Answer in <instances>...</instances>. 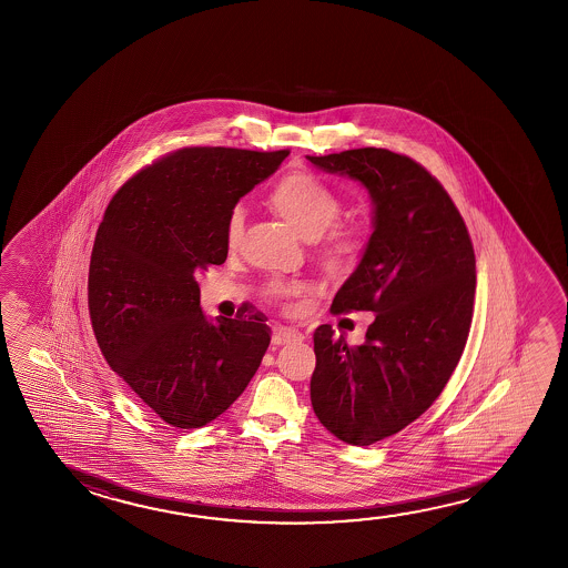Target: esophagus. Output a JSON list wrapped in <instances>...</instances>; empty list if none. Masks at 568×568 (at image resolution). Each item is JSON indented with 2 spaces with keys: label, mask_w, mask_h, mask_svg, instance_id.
<instances>
[{
  "label": "esophagus",
  "mask_w": 568,
  "mask_h": 568,
  "mask_svg": "<svg viewBox=\"0 0 568 568\" xmlns=\"http://www.w3.org/2000/svg\"><path fill=\"white\" fill-rule=\"evenodd\" d=\"M298 341H303V335L295 328L277 327L273 331V343L275 345H293Z\"/></svg>",
  "instance_id": "34e87169"
}]
</instances>
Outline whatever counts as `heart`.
<instances>
[{"label": "heart", "mask_w": 568, "mask_h": 568, "mask_svg": "<svg viewBox=\"0 0 568 568\" xmlns=\"http://www.w3.org/2000/svg\"><path fill=\"white\" fill-rule=\"evenodd\" d=\"M270 203L273 210L297 231L303 240H318L338 220L343 203L327 183L307 171L288 173L271 190ZM243 235V210L231 211L225 225V241L235 247ZM367 247V233L361 227H333L327 231L321 253L328 263H355ZM277 293L291 295L288 288L275 287Z\"/></svg>", "instance_id": "heart-1"}]
</instances>
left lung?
<instances>
[{"label": "left lung", "mask_w": 568, "mask_h": 568, "mask_svg": "<svg viewBox=\"0 0 568 568\" xmlns=\"http://www.w3.org/2000/svg\"><path fill=\"white\" fill-rule=\"evenodd\" d=\"M307 160L358 181L373 203L367 247L331 311L375 318L357 347L317 327L311 377L321 425L368 447L420 417L457 367L473 321L475 251L447 191L407 155L363 148Z\"/></svg>", "instance_id": "left-lung-1"}]
</instances>
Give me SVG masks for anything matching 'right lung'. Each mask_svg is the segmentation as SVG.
<instances>
[{
	"instance_id": "right-lung-1",
	"label": "right lung",
	"mask_w": 568,
	"mask_h": 568,
	"mask_svg": "<svg viewBox=\"0 0 568 568\" xmlns=\"http://www.w3.org/2000/svg\"><path fill=\"white\" fill-rule=\"evenodd\" d=\"M287 155L181 150L133 175L105 210L88 281L93 333L110 367L171 427L225 413L270 347L260 315L205 317L195 275L225 263L231 211Z\"/></svg>"
}]
</instances>
